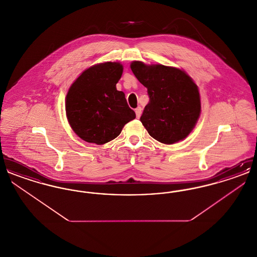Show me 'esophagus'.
I'll return each mask as SVG.
<instances>
[{"mask_svg":"<svg viewBox=\"0 0 257 257\" xmlns=\"http://www.w3.org/2000/svg\"><path fill=\"white\" fill-rule=\"evenodd\" d=\"M142 110H143V109H142L141 107H138V108L135 110L137 118H140V116H141V114H142Z\"/></svg>","mask_w":257,"mask_h":257,"instance_id":"obj_1","label":"esophagus"}]
</instances>
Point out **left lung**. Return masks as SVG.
Segmentation results:
<instances>
[{
  "label": "left lung",
  "instance_id": "1",
  "mask_svg": "<svg viewBox=\"0 0 257 257\" xmlns=\"http://www.w3.org/2000/svg\"><path fill=\"white\" fill-rule=\"evenodd\" d=\"M131 70L147 88L149 102L141 116L148 134L165 145L183 141L201 111L198 86L184 70L163 64L131 62Z\"/></svg>",
  "mask_w": 257,
  "mask_h": 257
}]
</instances>
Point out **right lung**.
<instances>
[{
    "mask_svg": "<svg viewBox=\"0 0 257 257\" xmlns=\"http://www.w3.org/2000/svg\"><path fill=\"white\" fill-rule=\"evenodd\" d=\"M122 64L106 61L88 67L75 80L65 97L66 117L83 141L104 145L121 133L136 117L123 91L116 89Z\"/></svg>",
    "mask_w": 257,
    "mask_h": 257,
    "instance_id": "right-lung-1",
    "label": "right lung"
}]
</instances>
